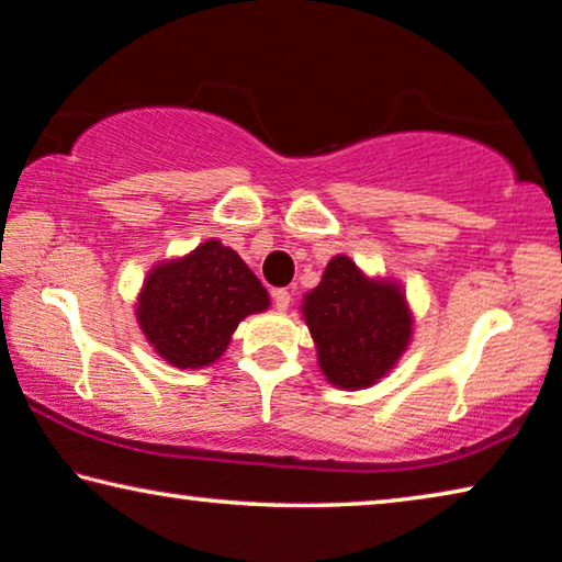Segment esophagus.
<instances>
[{"label":"esophagus","instance_id":"34e87169","mask_svg":"<svg viewBox=\"0 0 562 562\" xmlns=\"http://www.w3.org/2000/svg\"><path fill=\"white\" fill-rule=\"evenodd\" d=\"M272 300H274V307H278L280 310V313H284V310H288L290 307V292L288 290H272Z\"/></svg>","mask_w":562,"mask_h":562}]
</instances>
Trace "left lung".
Wrapping results in <instances>:
<instances>
[{"mask_svg":"<svg viewBox=\"0 0 562 562\" xmlns=\"http://www.w3.org/2000/svg\"><path fill=\"white\" fill-rule=\"evenodd\" d=\"M303 317L321 371L338 389L358 391L379 383L412 342L414 315L404 288L386 278H368L346 255L333 257L321 284L307 292Z\"/></svg>","mask_w":562,"mask_h":562,"instance_id":"8db88e82","label":"left lung"}]
</instances>
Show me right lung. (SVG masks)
I'll return each instance as SVG.
<instances>
[{"mask_svg":"<svg viewBox=\"0 0 562 562\" xmlns=\"http://www.w3.org/2000/svg\"><path fill=\"white\" fill-rule=\"evenodd\" d=\"M270 307V295L232 247L206 239L194 252L158 262L140 288L136 317L166 363L204 368L220 361L247 315Z\"/></svg>","mask_w":562,"mask_h":562,"instance_id":"add662e5","label":"right lung"}]
</instances>
